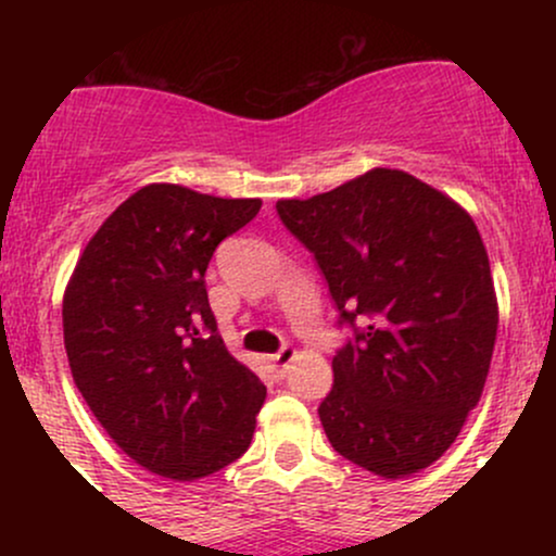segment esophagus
Masks as SVG:
<instances>
[{"mask_svg":"<svg viewBox=\"0 0 556 556\" xmlns=\"http://www.w3.org/2000/svg\"><path fill=\"white\" fill-rule=\"evenodd\" d=\"M292 358H295V350H292V348H282V350H279V353H274L269 361H271L274 371H277L279 376H282V374H285V368L290 366V361H292Z\"/></svg>","mask_w":556,"mask_h":556,"instance_id":"obj_1","label":"esophagus"}]
</instances>
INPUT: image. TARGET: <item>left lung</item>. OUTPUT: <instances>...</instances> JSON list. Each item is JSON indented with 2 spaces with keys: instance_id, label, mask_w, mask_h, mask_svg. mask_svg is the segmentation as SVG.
Listing matches in <instances>:
<instances>
[{
  "instance_id": "left-lung-1",
  "label": "left lung",
  "mask_w": 556,
  "mask_h": 556,
  "mask_svg": "<svg viewBox=\"0 0 556 556\" xmlns=\"http://www.w3.org/2000/svg\"><path fill=\"white\" fill-rule=\"evenodd\" d=\"M314 253L348 342L318 405L331 446L384 478L450 450L481 400L496 342L481 235L452 198L400 169H371L308 201H279Z\"/></svg>"
}]
</instances>
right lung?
Listing matches in <instances>:
<instances>
[{"instance_id": "add662e5", "label": "right lung", "mask_w": 556, "mask_h": 556, "mask_svg": "<svg viewBox=\"0 0 556 556\" xmlns=\"http://www.w3.org/2000/svg\"><path fill=\"white\" fill-rule=\"evenodd\" d=\"M258 208V198L146 185L99 227L67 285L75 387L114 444L156 476H212L251 446L266 387L227 353L206 269Z\"/></svg>"}]
</instances>
